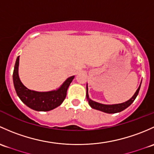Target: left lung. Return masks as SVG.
I'll return each instance as SVG.
<instances>
[{"label":"left lung","mask_w":154,"mask_h":154,"mask_svg":"<svg viewBox=\"0 0 154 154\" xmlns=\"http://www.w3.org/2000/svg\"><path fill=\"white\" fill-rule=\"evenodd\" d=\"M142 83V82H141ZM141 87V84L139 85V87L138 88L137 90H136V93H134V96H132V98L129 99L128 101H125V102L121 103V104H101V103H98L96 101H94L89 98V95H88V85H87V93H86V96H87V99H88L89 104H90V107L93 109H96V110H100V111L107 112V113H116V112H121L122 110H124L125 109H126L127 107H129L134 101L135 100L136 96H137L138 93H139V89H140Z\"/></svg>","instance_id":"obj_1"}]
</instances>
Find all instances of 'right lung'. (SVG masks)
I'll use <instances>...</instances> for the list:
<instances>
[{"instance_id":"obj_1","label":"right lung","mask_w":154,"mask_h":154,"mask_svg":"<svg viewBox=\"0 0 154 154\" xmlns=\"http://www.w3.org/2000/svg\"><path fill=\"white\" fill-rule=\"evenodd\" d=\"M18 66L19 56L15 61L12 78L15 91L23 103L36 111H50L61 105L65 99L66 91L75 77L74 75L68 78L56 90L48 92L34 91L26 88L20 82L18 75Z\"/></svg>"}]
</instances>
